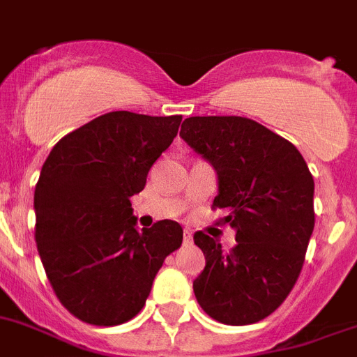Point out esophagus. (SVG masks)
<instances>
[{"label":"esophagus","mask_w":357,"mask_h":357,"mask_svg":"<svg viewBox=\"0 0 357 357\" xmlns=\"http://www.w3.org/2000/svg\"><path fill=\"white\" fill-rule=\"evenodd\" d=\"M182 240H184L185 245H190V243H193V234H191V231L185 229L184 231V236H182Z\"/></svg>","instance_id":"esophagus-1"}]
</instances>
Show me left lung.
I'll return each instance as SVG.
<instances>
[{
    "instance_id": "8db88e82",
    "label": "left lung",
    "mask_w": 357,
    "mask_h": 357,
    "mask_svg": "<svg viewBox=\"0 0 357 357\" xmlns=\"http://www.w3.org/2000/svg\"><path fill=\"white\" fill-rule=\"evenodd\" d=\"M181 137L218 175L213 209L236 229V245L197 231L206 267L193 282L206 314L251 325L273 314L292 291L314 229V178L296 146L248 117H190Z\"/></svg>"
}]
</instances>
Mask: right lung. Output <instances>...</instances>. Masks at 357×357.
Listing matches in <instances>:
<instances>
[{"mask_svg": "<svg viewBox=\"0 0 357 357\" xmlns=\"http://www.w3.org/2000/svg\"><path fill=\"white\" fill-rule=\"evenodd\" d=\"M181 121L109 112L63 137L43 164L36 243L56 296L84 324L135 318L166 257L181 248V224L160 220L139 233L130 202Z\"/></svg>", "mask_w": 357, "mask_h": 357, "instance_id": "obj_1", "label": "right lung"}]
</instances>
